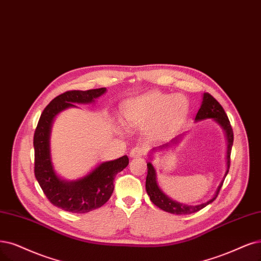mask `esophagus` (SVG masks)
I'll return each mask as SVG.
<instances>
[{
	"label": "esophagus",
	"instance_id": "esophagus-1",
	"mask_svg": "<svg viewBox=\"0 0 261 261\" xmlns=\"http://www.w3.org/2000/svg\"><path fill=\"white\" fill-rule=\"evenodd\" d=\"M143 153H144V148L142 146H137L131 150L130 157L131 158H138V157H141Z\"/></svg>",
	"mask_w": 261,
	"mask_h": 261
}]
</instances>
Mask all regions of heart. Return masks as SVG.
Masks as SVG:
<instances>
[{
    "label": "heart",
    "instance_id": "b5f03b06",
    "mask_svg": "<svg viewBox=\"0 0 261 261\" xmlns=\"http://www.w3.org/2000/svg\"><path fill=\"white\" fill-rule=\"evenodd\" d=\"M188 113V102L180 94L152 91L125 103L123 116L136 127L150 123L152 137H166L174 131Z\"/></svg>",
    "mask_w": 261,
    "mask_h": 261
}]
</instances>
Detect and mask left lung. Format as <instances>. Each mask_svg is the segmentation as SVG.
<instances>
[{
    "instance_id": "8db88e82",
    "label": "left lung",
    "mask_w": 261,
    "mask_h": 261,
    "mask_svg": "<svg viewBox=\"0 0 261 261\" xmlns=\"http://www.w3.org/2000/svg\"><path fill=\"white\" fill-rule=\"evenodd\" d=\"M208 118L214 119V121H216L220 125V127L224 129V131L226 133V138H227V171L225 173L224 179L221 180V182L219 184V186L215 192V195L212 197L208 201H206L205 203H201L198 205H188V204H182V203H179V202H177V201L172 200L159 188V186L157 184V178H156V171H155V169H153L151 163L147 162L146 191H147V194H148L152 203L156 206H158L159 208L168 212V213L176 214V215H189L192 213H196V212L205 207L206 205L212 203V202L216 199L221 186H223L225 177L228 174L229 168H230V153H231V148H232V144H233V131H232V128H231L228 116L225 113L223 106H221L217 102V100L214 99L210 93H204L203 101H202L201 108L199 109V111L196 115L195 120L201 121V120L208 119ZM180 138L181 137L178 136L173 140H171L169 143H166L161 146L155 147L151 151L167 149L171 145H174V144L178 143Z\"/></svg>"
}]
</instances>
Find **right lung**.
Returning <instances> with one entry per match:
<instances>
[{
    "instance_id": "1",
    "label": "right lung",
    "mask_w": 261,
    "mask_h": 261,
    "mask_svg": "<svg viewBox=\"0 0 261 261\" xmlns=\"http://www.w3.org/2000/svg\"><path fill=\"white\" fill-rule=\"evenodd\" d=\"M106 88L66 91L48 104L43 111L34 132V174L45 196L51 203L71 213H88L101 207L114 191L117 173L129 165V158L122 156L105 161L88 174L75 180H65L57 175L50 158L49 138L54 119L62 111L77 108L75 104H90L104 94Z\"/></svg>"
}]
</instances>
